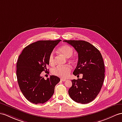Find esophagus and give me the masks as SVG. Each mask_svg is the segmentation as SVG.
<instances>
[{
    "instance_id": "esophagus-1",
    "label": "esophagus",
    "mask_w": 122,
    "mask_h": 122,
    "mask_svg": "<svg viewBox=\"0 0 122 122\" xmlns=\"http://www.w3.org/2000/svg\"><path fill=\"white\" fill-rule=\"evenodd\" d=\"M61 81H66V79H64V78H61Z\"/></svg>"
}]
</instances>
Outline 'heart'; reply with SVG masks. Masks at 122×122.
<instances>
[{"mask_svg":"<svg viewBox=\"0 0 122 122\" xmlns=\"http://www.w3.org/2000/svg\"><path fill=\"white\" fill-rule=\"evenodd\" d=\"M59 53L64 55L66 58H69L72 55L73 53V49L69 45H64L61 46L58 49ZM49 61L50 65H53L55 63V57L54 52H52L50 54L49 57ZM71 68L69 65H66L64 66H57L54 68L52 71L53 75L63 77V78H66L69 76L71 72Z\"/></svg>","mask_w":122,"mask_h":122,"instance_id":"1","label":"heart"}]
</instances>
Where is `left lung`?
<instances>
[{"instance_id":"8db88e82","label":"left lung","mask_w":122,"mask_h":122,"mask_svg":"<svg viewBox=\"0 0 122 122\" xmlns=\"http://www.w3.org/2000/svg\"><path fill=\"white\" fill-rule=\"evenodd\" d=\"M78 53V61L73 74H83L82 79L72 80L68 91L71 98L78 103L91 102L100 92L105 79V65L96 47L83 40H64Z\"/></svg>"}]
</instances>
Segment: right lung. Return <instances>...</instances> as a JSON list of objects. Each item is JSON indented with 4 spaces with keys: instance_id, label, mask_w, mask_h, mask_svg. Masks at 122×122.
<instances>
[{
    "instance_id": "right-lung-1",
    "label": "right lung",
    "mask_w": 122,
    "mask_h": 122,
    "mask_svg": "<svg viewBox=\"0 0 122 122\" xmlns=\"http://www.w3.org/2000/svg\"><path fill=\"white\" fill-rule=\"evenodd\" d=\"M61 41H38L25 47L19 56L16 64L17 82L23 95L31 103L48 101L60 81L57 76H51L45 80L40 74L47 71L49 55Z\"/></svg>"
}]
</instances>
